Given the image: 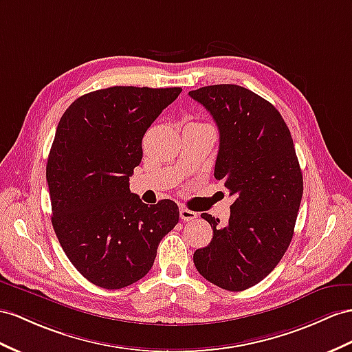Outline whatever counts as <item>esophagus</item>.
I'll list each match as a JSON object with an SVG mask.
<instances>
[{
    "mask_svg": "<svg viewBox=\"0 0 352 352\" xmlns=\"http://www.w3.org/2000/svg\"><path fill=\"white\" fill-rule=\"evenodd\" d=\"M179 217H182V220H184V221H192L197 217V212L190 211L187 208H182V210H179Z\"/></svg>",
    "mask_w": 352,
    "mask_h": 352,
    "instance_id": "1",
    "label": "esophagus"
}]
</instances>
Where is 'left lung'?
Masks as SVG:
<instances>
[{
  "mask_svg": "<svg viewBox=\"0 0 352 352\" xmlns=\"http://www.w3.org/2000/svg\"><path fill=\"white\" fill-rule=\"evenodd\" d=\"M188 95L219 126L214 177L236 197L226 226L201 215L214 235L195 251L193 262L220 288L247 290L272 272L293 238L303 193L293 138L276 108L245 87L214 85Z\"/></svg>",
  "mask_w": 352,
  "mask_h": 352,
  "instance_id": "1",
  "label": "left lung"
}]
</instances>
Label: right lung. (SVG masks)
Wrapping results in <instances>:
<instances>
[{
	"instance_id": "right-lung-1",
	"label": "right lung",
	"mask_w": 352,
	"mask_h": 352,
	"mask_svg": "<svg viewBox=\"0 0 352 352\" xmlns=\"http://www.w3.org/2000/svg\"><path fill=\"white\" fill-rule=\"evenodd\" d=\"M182 87L113 86L77 98L49 153L52 224L69 262L90 283L116 290L155 263L179 219L174 201L144 204L129 190L142 137Z\"/></svg>"
}]
</instances>
